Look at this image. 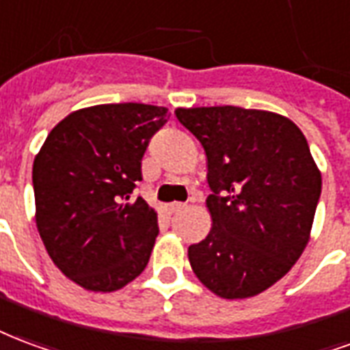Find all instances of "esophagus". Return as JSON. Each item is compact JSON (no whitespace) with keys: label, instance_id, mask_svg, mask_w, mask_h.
<instances>
[{"label":"esophagus","instance_id":"1","mask_svg":"<svg viewBox=\"0 0 350 350\" xmlns=\"http://www.w3.org/2000/svg\"><path fill=\"white\" fill-rule=\"evenodd\" d=\"M183 208H186V203H170V205H167V211H170V214L178 213V211H183Z\"/></svg>","mask_w":350,"mask_h":350}]
</instances>
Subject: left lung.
Masks as SVG:
<instances>
[{"instance_id": "left-lung-1", "label": "left lung", "mask_w": 350, "mask_h": 350, "mask_svg": "<svg viewBox=\"0 0 350 350\" xmlns=\"http://www.w3.org/2000/svg\"><path fill=\"white\" fill-rule=\"evenodd\" d=\"M206 154L213 229L188 248L200 282L221 298L256 297L302 256L321 198L310 145L287 117L237 106L177 108Z\"/></svg>"}]
</instances>
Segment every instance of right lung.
Wrapping results in <instances>:
<instances>
[{"mask_svg": "<svg viewBox=\"0 0 350 350\" xmlns=\"http://www.w3.org/2000/svg\"><path fill=\"white\" fill-rule=\"evenodd\" d=\"M165 122L162 106H91L57 122L35 157L40 239L55 267L83 289H121L149 262L157 213L130 193L150 137Z\"/></svg>", "mask_w": 350, "mask_h": 350, "instance_id": "add662e5", "label": "right lung"}]
</instances>
